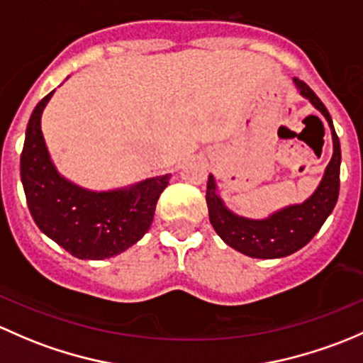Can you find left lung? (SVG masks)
<instances>
[{
	"mask_svg": "<svg viewBox=\"0 0 363 363\" xmlns=\"http://www.w3.org/2000/svg\"><path fill=\"white\" fill-rule=\"evenodd\" d=\"M294 84L298 94L308 99L328 122L332 145H334V154L328 166L325 167L323 178L315 192L304 203L290 204L271 213L265 218L255 220L238 215L227 208L218 194L215 177L209 174L208 178L206 203L213 229L225 245L252 259H281L308 245L328 218L339 197L341 145L332 124L330 113L308 84L298 78H294Z\"/></svg>",
	"mask_w": 363,
	"mask_h": 363,
	"instance_id": "left-lung-1",
	"label": "left lung"
}]
</instances>
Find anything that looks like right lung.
<instances>
[{"label":"right lung","instance_id":"right-lung-1","mask_svg":"<svg viewBox=\"0 0 363 363\" xmlns=\"http://www.w3.org/2000/svg\"><path fill=\"white\" fill-rule=\"evenodd\" d=\"M36 104L26 129L21 180L33 220L45 236L82 260L125 252L147 234L171 174L113 190H89L62 177L48 154L42 115L52 96Z\"/></svg>","mask_w":363,"mask_h":363}]
</instances>
